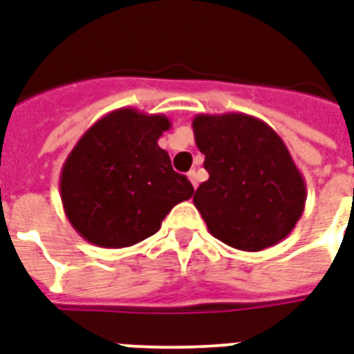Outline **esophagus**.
I'll return each mask as SVG.
<instances>
[{
    "label": "esophagus",
    "mask_w": 354,
    "mask_h": 354,
    "mask_svg": "<svg viewBox=\"0 0 354 354\" xmlns=\"http://www.w3.org/2000/svg\"><path fill=\"white\" fill-rule=\"evenodd\" d=\"M187 178H189V180H191V183H193V187L196 189L198 182H196V171H194V169H193V171L187 172Z\"/></svg>",
    "instance_id": "esophagus-1"
}]
</instances>
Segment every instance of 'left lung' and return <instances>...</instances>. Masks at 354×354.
Segmentation results:
<instances>
[{
	"mask_svg": "<svg viewBox=\"0 0 354 354\" xmlns=\"http://www.w3.org/2000/svg\"><path fill=\"white\" fill-rule=\"evenodd\" d=\"M193 132L209 172L193 202L211 235L242 252L283 241L301 218L307 185L274 128L248 113H198Z\"/></svg>",
	"mask_w": 354,
	"mask_h": 354,
	"instance_id": "obj_1",
	"label": "left lung"
}]
</instances>
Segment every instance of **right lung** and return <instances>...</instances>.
Returning a JSON list of instances; mask_svg holds the SVG:
<instances>
[{"label":"right lung","instance_id":"1","mask_svg":"<svg viewBox=\"0 0 354 354\" xmlns=\"http://www.w3.org/2000/svg\"><path fill=\"white\" fill-rule=\"evenodd\" d=\"M171 121L119 108L86 130L60 172V198L75 232L101 248H127L154 235L176 204L193 196L158 145Z\"/></svg>","mask_w":354,"mask_h":354}]
</instances>
